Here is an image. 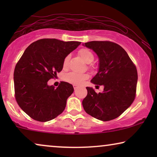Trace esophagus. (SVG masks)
<instances>
[{
    "mask_svg": "<svg viewBox=\"0 0 157 157\" xmlns=\"http://www.w3.org/2000/svg\"><path fill=\"white\" fill-rule=\"evenodd\" d=\"M73 86H74V90H76V89H77V87H78V86H77V85H75V84H74V85H73Z\"/></svg>",
    "mask_w": 157,
    "mask_h": 157,
    "instance_id": "1",
    "label": "esophagus"
}]
</instances>
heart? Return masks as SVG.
I'll return each instance as SVG.
<instances>
[{"mask_svg":"<svg viewBox=\"0 0 157 157\" xmlns=\"http://www.w3.org/2000/svg\"><path fill=\"white\" fill-rule=\"evenodd\" d=\"M78 54L82 58L83 61L86 62L87 63H91L94 59V53L88 48H81L78 51ZM69 56H67L63 60V68H66L68 66ZM89 78V75L87 74H79L76 72H70L64 76V80L66 82L72 83L75 85H80L86 79Z\"/></svg>","mask_w":157,"mask_h":157,"instance_id":"obj_1","label":"heart"}]
</instances>
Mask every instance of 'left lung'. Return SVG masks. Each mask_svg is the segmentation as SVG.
Here are the masks:
<instances>
[{
  "mask_svg": "<svg viewBox=\"0 0 157 157\" xmlns=\"http://www.w3.org/2000/svg\"><path fill=\"white\" fill-rule=\"evenodd\" d=\"M83 46L92 49L98 57V71L91 82L104 86L96 94L86 87L88 94L83 100L88 114L101 121L114 119L124 113L134 101L138 74L136 68L126 51L111 41H90Z\"/></svg>",
  "mask_w": 157,
  "mask_h": 157,
  "instance_id": "left-lung-1",
  "label": "left lung"
}]
</instances>
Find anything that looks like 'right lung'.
<instances>
[{
  "label": "right lung",
  "mask_w": 157,
  "mask_h": 157,
  "mask_svg": "<svg viewBox=\"0 0 157 157\" xmlns=\"http://www.w3.org/2000/svg\"><path fill=\"white\" fill-rule=\"evenodd\" d=\"M81 42L44 38L25 49L15 67L16 100L21 109L36 121L45 122L63 112L74 92L71 83L61 81L55 89L48 81L63 69V60Z\"/></svg>",
  "instance_id": "1"
}]
</instances>
